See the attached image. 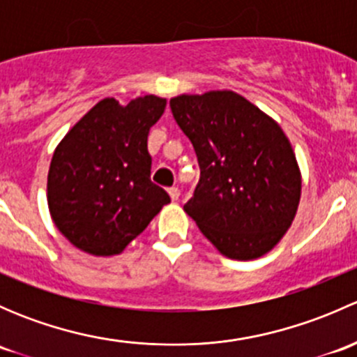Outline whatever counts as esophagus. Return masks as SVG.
I'll use <instances>...</instances> for the list:
<instances>
[{
    "label": "esophagus",
    "mask_w": 357,
    "mask_h": 357,
    "mask_svg": "<svg viewBox=\"0 0 357 357\" xmlns=\"http://www.w3.org/2000/svg\"><path fill=\"white\" fill-rule=\"evenodd\" d=\"M169 197H171L172 202L179 200V188H176V186H172V188H169Z\"/></svg>",
    "instance_id": "34e87169"
}]
</instances>
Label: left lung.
Listing matches in <instances>:
<instances>
[{
	"mask_svg": "<svg viewBox=\"0 0 357 357\" xmlns=\"http://www.w3.org/2000/svg\"><path fill=\"white\" fill-rule=\"evenodd\" d=\"M200 179L185 211L222 255L257 259L282 240L301 200V171L285 132L233 91L171 100Z\"/></svg>",
	"mask_w": 357,
	"mask_h": 357,
	"instance_id": "8db88e82",
	"label": "left lung"
}]
</instances>
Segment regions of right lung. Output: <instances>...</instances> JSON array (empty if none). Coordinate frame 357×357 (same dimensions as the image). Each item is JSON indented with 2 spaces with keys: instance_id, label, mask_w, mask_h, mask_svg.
<instances>
[{
  "instance_id": "1",
  "label": "right lung",
  "mask_w": 357,
  "mask_h": 357,
  "mask_svg": "<svg viewBox=\"0 0 357 357\" xmlns=\"http://www.w3.org/2000/svg\"><path fill=\"white\" fill-rule=\"evenodd\" d=\"M165 100L146 95L126 107L96 103L60 142L48 172V207L56 228L81 250L119 254L149 226L167 192L150 179L146 139Z\"/></svg>"
}]
</instances>
